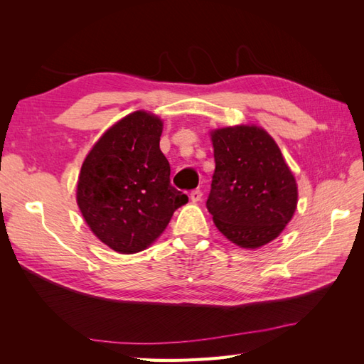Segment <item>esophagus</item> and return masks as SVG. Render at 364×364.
Instances as JSON below:
<instances>
[{
    "label": "esophagus",
    "mask_w": 364,
    "mask_h": 364,
    "mask_svg": "<svg viewBox=\"0 0 364 364\" xmlns=\"http://www.w3.org/2000/svg\"><path fill=\"white\" fill-rule=\"evenodd\" d=\"M190 199L196 203V202H200L202 200V191L200 190H193L190 193Z\"/></svg>",
    "instance_id": "1"
}]
</instances>
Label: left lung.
<instances>
[{
  "mask_svg": "<svg viewBox=\"0 0 364 364\" xmlns=\"http://www.w3.org/2000/svg\"><path fill=\"white\" fill-rule=\"evenodd\" d=\"M215 171L206 208L215 226L240 247L277 238L297 203V186L277 142L257 126L214 130Z\"/></svg>",
  "mask_w": 364,
  "mask_h": 364,
  "instance_id": "1",
  "label": "left lung"
}]
</instances>
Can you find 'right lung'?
<instances>
[{
	"label": "right lung",
	"instance_id": "add662e5",
	"mask_svg": "<svg viewBox=\"0 0 364 364\" xmlns=\"http://www.w3.org/2000/svg\"><path fill=\"white\" fill-rule=\"evenodd\" d=\"M161 134L159 118L134 112L98 139L82 165L77 205L92 232L115 252L144 250L188 202L170 183Z\"/></svg>",
	"mask_w": 364,
	"mask_h": 364
}]
</instances>
